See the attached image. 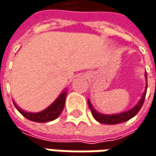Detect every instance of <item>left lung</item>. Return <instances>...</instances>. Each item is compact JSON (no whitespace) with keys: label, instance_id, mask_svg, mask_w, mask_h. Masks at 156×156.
<instances>
[{"label":"left lung","instance_id":"8db88e82","mask_svg":"<svg viewBox=\"0 0 156 156\" xmlns=\"http://www.w3.org/2000/svg\"><path fill=\"white\" fill-rule=\"evenodd\" d=\"M145 78H146V88L145 90L143 92V94L141 96V98L139 100V102L137 103V105L133 106L132 108H130L129 110H127L125 112L122 113H119V114H114V115H105V114H101L99 112H98L95 109L93 106L91 105L90 99H88V105L90 106V109L91 111V114L94 117L96 121H98L100 123H104V124H117V123H122L124 122H127L128 120L131 119L132 117H134L140 110L141 106H143L146 94H147V73H145Z\"/></svg>","mask_w":156,"mask_h":156}]
</instances>
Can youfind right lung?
<instances>
[{
    "label": "right lung",
    "mask_w": 156,
    "mask_h": 156,
    "mask_svg": "<svg viewBox=\"0 0 156 156\" xmlns=\"http://www.w3.org/2000/svg\"><path fill=\"white\" fill-rule=\"evenodd\" d=\"M67 95V90H64L62 93L57 98V99L48 106L46 109L38 112V113H31V112H27L23 109H21L19 106L13 101L14 105L17 109V111L27 119L36 122H51L60 115L61 112L64 109L65 106V102H66V98Z\"/></svg>",
    "instance_id": "1"
}]
</instances>
